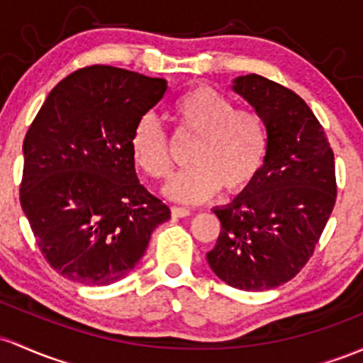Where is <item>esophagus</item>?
Returning a JSON list of instances; mask_svg holds the SVG:
<instances>
[{
    "instance_id": "1",
    "label": "esophagus",
    "mask_w": 363,
    "mask_h": 363,
    "mask_svg": "<svg viewBox=\"0 0 363 363\" xmlns=\"http://www.w3.org/2000/svg\"><path fill=\"white\" fill-rule=\"evenodd\" d=\"M170 213H172L174 218H182L188 217L191 212L188 208H182V206H172V208H170Z\"/></svg>"
}]
</instances>
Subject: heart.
<instances>
[{"instance_id":"heart-1","label":"heart","mask_w":363,"mask_h":363,"mask_svg":"<svg viewBox=\"0 0 363 363\" xmlns=\"http://www.w3.org/2000/svg\"><path fill=\"white\" fill-rule=\"evenodd\" d=\"M172 117L179 133L194 143L188 157L193 167L175 174L163 188L170 200L196 205L218 189L240 194L257 181L269 148L265 122L257 111L236 108L233 99L213 87L196 86L177 98ZM129 148L146 175L163 179L170 174L167 136L148 115L134 125Z\"/></svg>"}]
</instances>
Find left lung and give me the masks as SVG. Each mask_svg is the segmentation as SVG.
<instances>
[{"instance_id": "1", "label": "left lung", "mask_w": 363, "mask_h": 363, "mask_svg": "<svg viewBox=\"0 0 363 363\" xmlns=\"http://www.w3.org/2000/svg\"><path fill=\"white\" fill-rule=\"evenodd\" d=\"M230 89L264 118L269 148L257 181L213 212L220 234L206 253L220 281L242 291L284 284L312 257L336 201L334 153L310 106L262 75Z\"/></svg>"}]
</instances>
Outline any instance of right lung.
<instances>
[{"label": "right lung", "mask_w": 363, "mask_h": 363, "mask_svg": "<svg viewBox=\"0 0 363 363\" xmlns=\"http://www.w3.org/2000/svg\"><path fill=\"white\" fill-rule=\"evenodd\" d=\"M167 81L108 65L81 69L48 94L23 139L20 205L60 276L121 281L170 208L139 182L129 139Z\"/></svg>", "instance_id": "obj_1"}]
</instances>
